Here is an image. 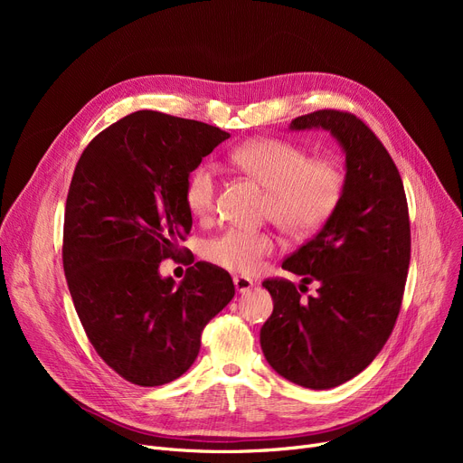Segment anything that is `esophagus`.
Here are the masks:
<instances>
[{"label":"esophagus","instance_id":"obj_1","mask_svg":"<svg viewBox=\"0 0 463 463\" xmlns=\"http://www.w3.org/2000/svg\"><path fill=\"white\" fill-rule=\"evenodd\" d=\"M253 279H250V278H244V276H236L234 278V287H236V290L238 293H248V290H251L253 288Z\"/></svg>","mask_w":463,"mask_h":463}]
</instances>
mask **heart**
Segmentation results:
<instances>
[{"label": "heart", "instance_id": "obj_1", "mask_svg": "<svg viewBox=\"0 0 463 463\" xmlns=\"http://www.w3.org/2000/svg\"><path fill=\"white\" fill-rule=\"evenodd\" d=\"M231 163L269 189L264 215L288 236L309 238L321 231L342 204L347 175L332 157H309L304 146L285 138H255L236 146ZM217 176L208 165L193 168L184 187L185 204L201 219L215 212ZM278 250L272 232L229 229L204 246V257L219 269L255 274Z\"/></svg>", "mask_w": 463, "mask_h": 463}]
</instances>
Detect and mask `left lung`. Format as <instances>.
Masks as SVG:
<instances>
[{
	"label": "left lung",
	"mask_w": 463,
	"mask_h": 463,
	"mask_svg": "<svg viewBox=\"0 0 463 463\" xmlns=\"http://www.w3.org/2000/svg\"><path fill=\"white\" fill-rule=\"evenodd\" d=\"M323 128L345 150L347 189L330 222L288 255L283 269L319 281L317 295L288 279L262 287L274 300L260 328L270 366L313 391L342 384L381 353L403 300L411 259V227L403 182L391 154L360 118L344 110H315L290 129Z\"/></svg>",
	"instance_id": "obj_1"
}]
</instances>
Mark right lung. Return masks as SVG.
<instances>
[{"label":"right lung","mask_w":463,"mask_h":463,"mask_svg":"<svg viewBox=\"0 0 463 463\" xmlns=\"http://www.w3.org/2000/svg\"><path fill=\"white\" fill-rule=\"evenodd\" d=\"M229 137L138 110L97 135L72 173L61 248L69 293L97 354L133 384L185 373L204 326L234 297L229 272L210 262L189 266L178 287L159 276L193 225L185 180Z\"/></svg>","instance_id":"1"}]
</instances>
